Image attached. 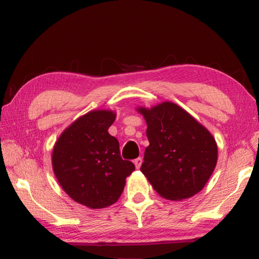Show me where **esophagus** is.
Returning a JSON list of instances; mask_svg holds the SVG:
<instances>
[{
    "instance_id": "1",
    "label": "esophagus",
    "mask_w": 259,
    "mask_h": 259,
    "mask_svg": "<svg viewBox=\"0 0 259 259\" xmlns=\"http://www.w3.org/2000/svg\"><path fill=\"white\" fill-rule=\"evenodd\" d=\"M134 164H135V167H137V168L139 169L140 167H141V165H142V158L141 157L137 158V159L134 160Z\"/></svg>"
}]
</instances>
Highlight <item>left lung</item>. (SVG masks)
I'll return each mask as SVG.
<instances>
[{
	"label": "left lung",
	"instance_id": "left-lung-1",
	"mask_svg": "<svg viewBox=\"0 0 259 259\" xmlns=\"http://www.w3.org/2000/svg\"><path fill=\"white\" fill-rule=\"evenodd\" d=\"M139 111L147 120L150 143L141 171L156 192L168 200H183L201 191L217 162L211 134L175 103Z\"/></svg>",
	"mask_w": 259,
	"mask_h": 259
}]
</instances>
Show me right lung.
I'll return each mask as SVG.
<instances>
[{"instance_id":"obj_1","label":"right lung","mask_w":259,"mask_h":259,"mask_svg":"<svg viewBox=\"0 0 259 259\" xmlns=\"http://www.w3.org/2000/svg\"><path fill=\"white\" fill-rule=\"evenodd\" d=\"M115 118L109 110L86 113L60 135L53 149V170L62 189L92 209L115 203L135 169L132 161L120 157L119 142L108 133Z\"/></svg>"}]
</instances>
